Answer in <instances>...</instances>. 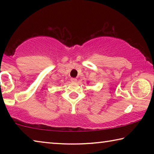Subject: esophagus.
Listing matches in <instances>:
<instances>
[{"label": "esophagus", "instance_id": "34e87169", "mask_svg": "<svg viewBox=\"0 0 154 154\" xmlns=\"http://www.w3.org/2000/svg\"><path fill=\"white\" fill-rule=\"evenodd\" d=\"M71 81L72 82H76L77 81V79H76V78H71Z\"/></svg>", "mask_w": 154, "mask_h": 154}]
</instances>
